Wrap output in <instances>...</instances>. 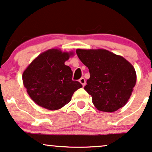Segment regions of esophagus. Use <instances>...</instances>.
<instances>
[{"label": "esophagus", "mask_w": 152, "mask_h": 152, "mask_svg": "<svg viewBox=\"0 0 152 152\" xmlns=\"http://www.w3.org/2000/svg\"><path fill=\"white\" fill-rule=\"evenodd\" d=\"M79 82L80 83L82 84V86H86V80H85V78H80V79L79 80Z\"/></svg>", "instance_id": "34e87169"}]
</instances>
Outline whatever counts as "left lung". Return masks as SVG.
<instances>
[{
    "mask_svg": "<svg viewBox=\"0 0 152 152\" xmlns=\"http://www.w3.org/2000/svg\"><path fill=\"white\" fill-rule=\"evenodd\" d=\"M76 52L89 69L90 77L84 89L97 110L113 113L125 106L136 83L132 64L106 49L78 48Z\"/></svg>",
    "mask_w": 152,
    "mask_h": 152,
    "instance_id": "left-lung-1",
    "label": "left lung"
}]
</instances>
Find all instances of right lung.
<instances>
[{
    "mask_svg": "<svg viewBox=\"0 0 152 152\" xmlns=\"http://www.w3.org/2000/svg\"><path fill=\"white\" fill-rule=\"evenodd\" d=\"M73 52L52 48L32 60L22 75L23 86L38 106L50 110L62 108L72 99L75 91L82 88L72 80V71L64 62Z\"/></svg>",
    "mask_w": 152,
    "mask_h": 152,
    "instance_id": "right-lung-1",
    "label": "right lung"
}]
</instances>
